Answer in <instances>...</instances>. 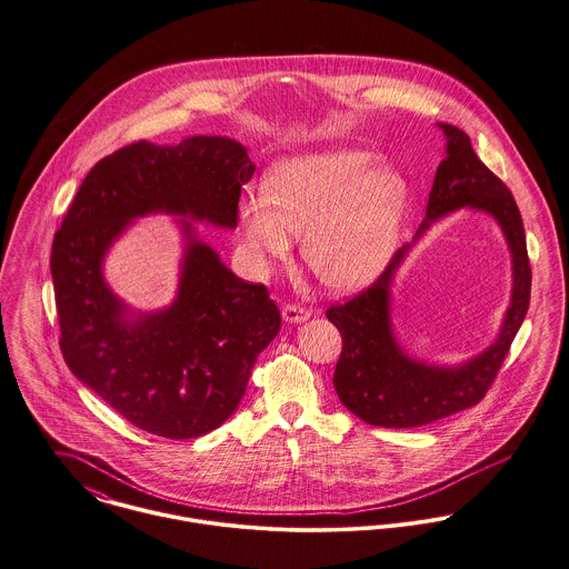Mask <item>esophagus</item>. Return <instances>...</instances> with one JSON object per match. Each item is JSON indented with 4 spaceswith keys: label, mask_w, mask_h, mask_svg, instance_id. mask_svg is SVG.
I'll list each match as a JSON object with an SVG mask.
<instances>
[{
    "label": "esophagus",
    "mask_w": 569,
    "mask_h": 569,
    "mask_svg": "<svg viewBox=\"0 0 569 569\" xmlns=\"http://www.w3.org/2000/svg\"><path fill=\"white\" fill-rule=\"evenodd\" d=\"M310 317V310L305 307H298V305H284L282 307V319L289 321V323H302Z\"/></svg>",
    "instance_id": "34e87169"
}]
</instances>
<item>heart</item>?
<instances>
[{
  "label": "heart",
  "mask_w": 569,
  "mask_h": 569,
  "mask_svg": "<svg viewBox=\"0 0 569 569\" xmlns=\"http://www.w3.org/2000/svg\"><path fill=\"white\" fill-rule=\"evenodd\" d=\"M409 207L400 173L361 150L289 156L276 162L262 193L239 202V230L257 267L284 259L291 232L310 271L330 289H357L391 259Z\"/></svg>",
  "instance_id": "heart-1"
}]
</instances>
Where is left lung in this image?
<instances>
[{"mask_svg": "<svg viewBox=\"0 0 569 569\" xmlns=\"http://www.w3.org/2000/svg\"><path fill=\"white\" fill-rule=\"evenodd\" d=\"M439 128L448 141L446 158L437 167L426 219L415 241L432 221L459 208L491 214L511 250V305L498 339L478 357L455 367L417 361L400 348L391 326V282L409 254L411 246H405L369 289L346 305L326 310L343 341L332 378L337 396L348 411L371 426L415 428L476 407L496 380L530 305L532 271L521 214L511 191L476 156L463 130L450 123H439Z\"/></svg>", "mask_w": 569, "mask_h": 569, "instance_id": "1", "label": "left lung"}]
</instances>
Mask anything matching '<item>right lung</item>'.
I'll return each instance as SVG.
<instances>
[{"label": "right lung", "instance_id": "add662e5", "mask_svg": "<svg viewBox=\"0 0 569 569\" xmlns=\"http://www.w3.org/2000/svg\"><path fill=\"white\" fill-rule=\"evenodd\" d=\"M248 150L226 137L130 143L102 158L53 234L60 352L73 376L137 428L207 435L237 411L260 352L280 330L264 284L237 278L187 219L178 296L132 312L106 284L103 257L137 217L167 212L237 228Z\"/></svg>", "mask_w": 569, "mask_h": 569}]
</instances>
